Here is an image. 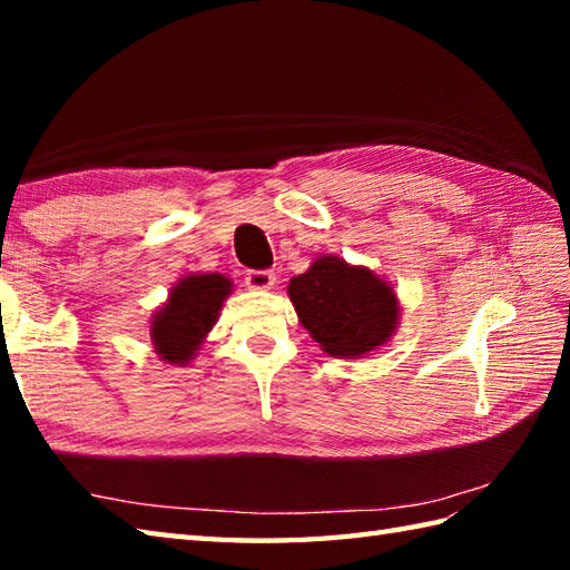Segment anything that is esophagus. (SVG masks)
<instances>
[{
	"label": "esophagus",
	"mask_w": 570,
	"mask_h": 570,
	"mask_svg": "<svg viewBox=\"0 0 570 570\" xmlns=\"http://www.w3.org/2000/svg\"><path fill=\"white\" fill-rule=\"evenodd\" d=\"M245 284L247 288H252V292H269V288L276 284V274L269 269H262V272L252 269L245 276Z\"/></svg>",
	"instance_id": "1"
}]
</instances>
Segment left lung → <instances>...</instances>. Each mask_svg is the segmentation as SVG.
<instances>
[{
  "label": "left lung",
  "mask_w": 570,
  "mask_h": 570,
  "mask_svg": "<svg viewBox=\"0 0 570 570\" xmlns=\"http://www.w3.org/2000/svg\"><path fill=\"white\" fill-rule=\"evenodd\" d=\"M286 292L301 325L331 357L357 360L374 353L390 343L402 316L390 282L370 266L347 264L333 254L313 259Z\"/></svg>",
  "instance_id": "obj_1"
}]
</instances>
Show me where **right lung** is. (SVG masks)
I'll return each instance as SVG.
<instances>
[{
	"label": "right lung",
	"instance_id": "obj_1",
	"mask_svg": "<svg viewBox=\"0 0 570 570\" xmlns=\"http://www.w3.org/2000/svg\"><path fill=\"white\" fill-rule=\"evenodd\" d=\"M229 294L233 282L225 274H188L178 278L164 306L151 316L149 335L156 355L166 365H188L220 318Z\"/></svg>",
	"mask_w": 570,
	"mask_h": 570
}]
</instances>
